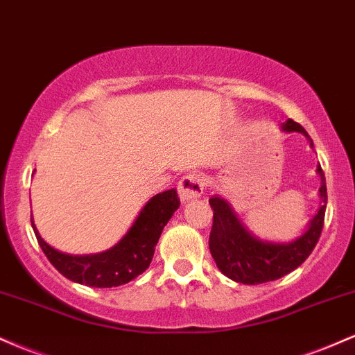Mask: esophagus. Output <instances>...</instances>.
I'll return each mask as SVG.
<instances>
[{"mask_svg": "<svg viewBox=\"0 0 355 355\" xmlns=\"http://www.w3.org/2000/svg\"><path fill=\"white\" fill-rule=\"evenodd\" d=\"M202 189H205V179L201 174L189 173L188 176L181 178L178 182V193L182 202L199 198L202 194Z\"/></svg>", "mask_w": 355, "mask_h": 355, "instance_id": "obj_1", "label": "esophagus"}]
</instances>
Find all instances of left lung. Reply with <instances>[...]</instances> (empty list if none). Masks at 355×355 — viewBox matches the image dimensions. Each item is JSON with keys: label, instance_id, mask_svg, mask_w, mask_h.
<instances>
[{"label": "left lung", "instance_id": "obj_1", "mask_svg": "<svg viewBox=\"0 0 355 355\" xmlns=\"http://www.w3.org/2000/svg\"><path fill=\"white\" fill-rule=\"evenodd\" d=\"M285 132H300L310 141L312 139L298 122L288 121L282 124ZM320 174L322 186L320 208L309 223V228L302 236L292 243H270L261 241L253 236L241 221L238 220L234 211L225 199L220 196H211L209 205L213 208V228L209 233V252L216 261L221 273L238 284L258 285L265 282H273L293 272L309 258L315 248L322 228H324L325 206H327V186L320 164L317 166Z\"/></svg>", "mask_w": 355, "mask_h": 355}]
</instances>
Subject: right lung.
Wrapping results in <instances>:
<instances>
[{"mask_svg": "<svg viewBox=\"0 0 355 355\" xmlns=\"http://www.w3.org/2000/svg\"><path fill=\"white\" fill-rule=\"evenodd\" d=\"M179 205L181 201L176 189H167L156 194L147 201L137 220L117 245L95 254H67L58 252L43 241L33 221L31 226L43 253L63 277L80 285L112 288L129 284L146 272L153 261L159 236Z\"/></svg>", "mask_w": 355, "mask_h": 355, "instance_id": "right-lung-1", "label": "right lung"}]
</instances>
